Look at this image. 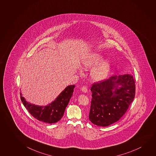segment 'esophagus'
<instances>
[{
  "instance_id": "1",
  "label": "esophagus",
  "mask_w": 156,
  "mask_h": 156,
  "mask_svg": "<svg viewBox=\"0 0 156 156\" xmlns=\"http://www.w3.org/2000/svg\"><path fill=\"white\" fill-rule=\"evenodd\" d=\"M81 90H82L84 93L87 92V88L86 86H83L81 87Z\"/></svg>"
}]
</instances>
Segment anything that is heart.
Wrapping results in <instances>:
<instances>
[{
	"mask_svg": "<svg viewBox=\"0 0 156 156\" xmlns=\"http://www.w3.org/2000/svg\"><path fill=\"white\" fill-rule=\"evenodd\" d=\"M103 59V57L101 55L94 53L87 56L82 61V67L85 69H90L97 65L92 69L90 74L91 79L94 82H98L105 79L110 71V61L108 59L101 61Z\"/></svg>",
	"mask_w": 156,
	"mask_h": 156,
	"instance_id": "1",
	"label": "heart"
}]
</instances>
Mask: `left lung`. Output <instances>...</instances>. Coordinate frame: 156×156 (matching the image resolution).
<instances>
[{"instance_id":"obj_1","label":"left lung","mask_w":156,"mask_h":156,"mask_svg":"<svg viewBox=\"0 0 156 156\" xmlns=\"http://www.w3.org/2000/svg\"><path fill=\"white\" fill-rule=\"evenodd\" d=\"M119 85L122 87L118 88ZM91 91L89 120L96 125L107 126L119 120L129 108L135 97V80L130 74L112 76L94 83Z\"/></svg>"}]
</instances>
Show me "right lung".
<instances>
[{"label":"right lung","mask_w":156,"mask_h":156,"mask_svg":"<svg viewBox=\"0 0 156 156\" xmlns=\"http://www.w3.org/2000/svg\"><path fill=\"white\" fill-rule=\"evenodd\" d=\"M75 87L74 85L66 87L52 103L45 106H39L29 103L20 94V99L24 106L30 113L37 120L53 124L61 119L64 115Z\"/></svg>","instance_id":"right-lung-1"}]
</instances>
